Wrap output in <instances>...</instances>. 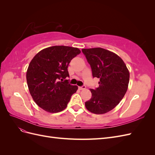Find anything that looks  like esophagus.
Here are the masks:
<instances>
[{
	"label": "esophagus",
	"mask_w": 155,
	"mask_h": 155,
	"mask_svg": "<svg viewBox=\"0 0 155 155\" xmlns=\"http://www.w3.org/2000/svg\"><path fill=\"white\" fill-rule=\"evenodd\" d=\"M85 88H86V86H85V85H83L82 87H79V90H84V89H85Z\"/></svg>",
	"instance_id": "esophagus-1"
}]
</instances>
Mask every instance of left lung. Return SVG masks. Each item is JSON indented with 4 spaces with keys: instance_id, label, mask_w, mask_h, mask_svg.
Returning <instances> with one entry per match:
<instances>
[{
    "instance_id": "8db88e82",
    "label": "left lung",
    "mask_w": 155,
    "mask_h": 155,
    "mask_svg": "<svg viewBox=\"0 0 155 155\" xmlns=\"http://www.w3.org/2000/svg\"><path fill=\"white\" fill-rule=\"evenodd\" d=\"M90 64L93 78L100 79L99 87L90 88L92 97L85 102L92 113L102 114L119 104L127 91L129 71L120 57L102 48L82 49Z\"/></svg>"
}]
</instances>
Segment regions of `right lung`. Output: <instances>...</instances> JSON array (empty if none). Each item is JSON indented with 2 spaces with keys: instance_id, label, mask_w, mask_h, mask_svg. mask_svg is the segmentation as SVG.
Segmentation results:
<instances>
[{
  "instance_id": "add662e5",
  "label": "right lung",
  "mask_w": 155,
  "mask_h": 155,
  "mask_svg": "<svg viewBox=\"0 0 155 155\" xmlns=\"http://www.w3.org/2000/svg\"><path fill=\"white\" fill-rule=\"evenodd\" d=\"M80 53L78 48L54 46L41 50L31 59L26 81L33 100L41 109L50 113L66 109L78 87L62 81L69 77L70 61Z\"/></svg>"
}]
</instances>
